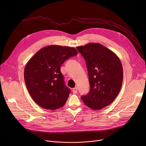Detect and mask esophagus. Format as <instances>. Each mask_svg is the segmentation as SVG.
<instances>
[{
	"label": "esophagus",
	"instance_id": "1",
	"mask_svg": "<svg viewBox=\"0 0 146 146\" xmlns=\"http://www.w3.org/2000/svg\"><path fill=\"white\" fill-rule=\"evenodd\" d=\"M72 92H73V93H74V94H76L77 92H78V88H77V87H75V88H73Z\"/></svg>",
	"mask_w": 146,
	"mask_h": 146
}]
</instances>
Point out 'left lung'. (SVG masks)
<instances>
[{
  "mask_svg": "<svg viewBox=\"0 0 146 146\" xmlns=\"http://www.w3.org/2000/svg\"><path fill=\"white\" fill-rule=\"evenodd\" d=\"M76 49L85 60L90 88L81 98L88 107L101 110L111 104L120 91L121 63L115 53L100 43H89Z\"/></svg>",
  "mask_w": 146,
  "mask_h": 146,
  "instance_id": "obj_1",
  "label": "left lung"
}]
</instances>
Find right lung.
<instances>
[{
    "instance_id": "right-lung-1",
    "label": "right lung",
    "mask_w": 146,
    "mask_h": 146,
    "mask_svg": "<svg viewBox=\"0 0 146 146\" xmlns=\"http://www.w3.org/2000/svg\"><path fill=\"white\" fill-rule=\"evenodd\" d=\"M77 54L74 48L52 45L42 48L30 59L25 67L24 79L36 104L51 110L65 104L71 90L64 84L60 68L65 61Z\"/></svg>"
}]
</instances>
